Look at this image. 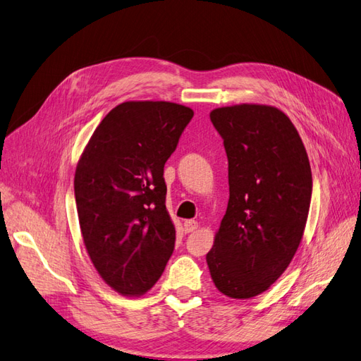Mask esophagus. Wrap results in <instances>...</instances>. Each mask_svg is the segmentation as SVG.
Here are the masks:
<instances>
[{
	"label": "esophagus",
	"mask_w": 361,
	"mask_h": 361,
	"mask_svg": "<svg viewBox=\"0 0 361 361\" xmlns=\"http://www.w3.org/2000/svg\"><path fill=\"white\" fill-rule=\"evenodd\" d=\"M197 222L196 221H187L185 224H183V231L185 233H195L197 230Z\"/></svg>",
	"instance_id": "1"
}]
</instances>
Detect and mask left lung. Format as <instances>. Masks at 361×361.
<instances>
[{
    "label": "left lung",
    "mask_w": 361,
    "mask_h": 361,
    "mask_svg": "<svg viewBox=\"0 0 361 361\" xmlns=\"http://www.w3.org/2000/svg\"><path fill=\"white\" fill-rule=\"evenodd\" d=\"M224 139L230 200L207 254L216 288L231 298L262 294L302 242L312 195L305 145L283 111L239 104L209 113Z\"/></svg>",
    "instance_id": "obj_1"
}]
</instances>
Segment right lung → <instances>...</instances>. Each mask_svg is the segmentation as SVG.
Here are the masks:
<instances>
[{
	"mask_svg": "<svg viewBox=\"0 0 361 361\" xmlns=\"http://www.w3.org/2000/svg\"><path fill=\"white\" fill-rule=\"evenodd\" d=\"M192 114L166 101L122 102L78 161L75 199L85 250L104 282L122 295L152 289L173 254L164 165Z\"/></svg>",
	"mask_w": 361,
	"mask_h": 361,
	"instance_id": "1",
	"label": "right lung"
}]
</instances>
